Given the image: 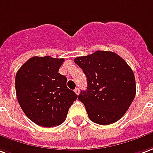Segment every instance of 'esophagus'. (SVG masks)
Segmentation results:
<instances>
[{
  "mask_svg": "<svg viewBox=\"0 0 153 153\" xmlns=\"http://www.w3.org/2000/svg\"><path fill=\"white\" fill-rule=\"evenodd\" d=\"M74 92H75V94H76L77 95L79 94V88H76L75 89H74Z\"/></svg>",
  "mask_w": 153,
  "mask_h": 153,
  "instance_id": "34e87169",
  "label": "esophagus"
}]
</instances>
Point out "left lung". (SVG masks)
Here are the masks:
<instances>
[{
    "instance_id": "obj_1",
    "label": "left lung",
    "mask_w": 153,
    "mask_h": 153,
    "mask_svg": "<svg viewBox=\"0 0 153 153\" xmlns=\"http://www.w3.org/2000/svg\"><path fill=\"white\" fill-rule=\"evenodd\" d=\"M87 77V89L81 91L79 101L89 119L108 125L118 121L133 101L136 82L132 69L118 54L98 51L74 59Z\"/></svg>"
}]
</instances>
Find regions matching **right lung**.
Wrapping results in <instances>:
<instances>
[{
  "mask_svg": "<svg viewBox=\"0 0 153 153\" xmlns=\"http://www.w3.org/2000/svg\"><path fill=\"white\" fill-rule=\"evenodd\" d=\"M64 59L35 56L16 75V93L21 109L36 124L51 128L65 120L69 107L78 98L59 73Z\"/></svg>",
  "mask_w": 153,
  "mask_h": 153,
  "instance_id": "obj_1",
  "label": "right lung"
}]
</instances>
